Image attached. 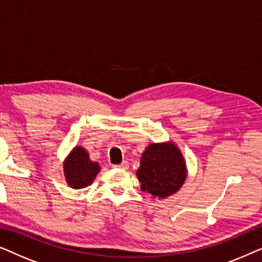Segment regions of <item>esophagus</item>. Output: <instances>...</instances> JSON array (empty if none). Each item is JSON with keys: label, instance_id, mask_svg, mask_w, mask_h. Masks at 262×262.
Returning a JSON list of instances; mask_svg holds the SVG:
<instances>
[{"label": "esophagus", "instance_id": "1", "mask_svg": "<svg viewBox=\"0 0 262 262\" xmlns=\"http://www.w3.org/2000/svg\"><path fill=\"white\" fill-rule=\"evenodd\" d=\"M116 168H120V169H127L128 168V162L127 161H123L120 164H117V166H114Z\"/></svg>", "mask_w": 262, "mask_h": 262}]
</instances>
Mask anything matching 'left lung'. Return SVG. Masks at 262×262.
I'll list each match as a JSON object with an SVG mask.
<instances>
[{"label":"left lung","mask_w":262,"mask_h":262,"mask_svg":"<svg viewBox=\"0 0 262 262\" xmlns=\"http://www.w3.org/2000/svg\"><path fill=\"white\" fill-rule=\"evenodd\" d=\"M187 166L181 150L174 142L151 143L146 146L137 169L138 181L143 192L154 198L166 199L185 184Z\"/></svg>","instance_id":"8db88e82"}]
</instances>
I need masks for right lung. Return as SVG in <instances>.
<instances>
[{"mask_svg": "<svg viewBox=\"0 0 262 262\" xmlns=\"http://www.w3.org/2000/svg\"><path fill=\"white\" fill-rule=\"evenodd\" d=\"M101 167L91 160L83 146L78 145L69 152L63 162L64 178L67 184L74 189H81L92 185Z\"/></svg>", "mask_w": 262, "mask_h": 262, "instance_id": "add662e5", "label": "right lung"}]
</instances>
